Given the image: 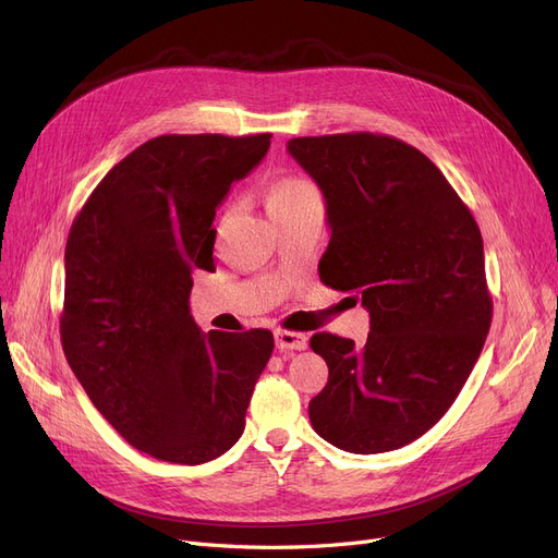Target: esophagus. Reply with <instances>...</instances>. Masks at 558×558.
<instances>
[{"instance_id": "obj_1", "label": "esophagus", "mask_w": 558, "mask_h": 558, "mask_svg": "<svg viewBox=\"0 0 558 558\" xmlns=\"http://www.w3.org/2000/svg\"><path fill=\"white\" fill-rule=\"evenodd\" d=\"M276 345L280 350H305L307 337L294 330H276Z\"/></svg>"}]
</instances>
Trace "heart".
Here are the masks:
<instances>
[{"label": "heart", "mask_w": 558, "mask_h": 558, "mask_svg": "<svg viewBox=\"0 0 558 558\" xmlns=\"http://www.w3.org/2000/svg\"><path fill=\"white\" fill-rule=\"evenodd\" d=\"M267 198H269L271 215H276L280 210L294 208V205L320 198V194H318L316 185L312 181L303 179V175H280V179H276L269 185Z\"/></svg>", "instance_id": "1"}]
</instances>
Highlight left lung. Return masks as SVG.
I'll return each instance as SVG.
<instances>
[{"label": "left lung", "mask_w": 558, "mask_h": 558, "mask_svg": "<svg viewBox=\"0 0 558 558\" xmlns=\"http://www.w3.org/2000/svg\"><path fill=\"white\" fill-rule=\"evenodd\" d=\"M287 149L328 203L320 280L371 314L364 345L310 339L330 371L312 427L345 452L398 450L444 418L484 348L493 301L480 226L441 169L398 137H294Z\"/></svg>", "instance_id": "left-lung-1"}]
</instances>
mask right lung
<instances>
[{
  "instance_id": "obj_1",
  "label": "right lung",
  "mask_w": 558,
  "mask_h": 558,
  "mask_svg": "<svg viewBox=\"0 0 558 558\" xmlns=\"http://www.w3.org/2000/svg\"><path fill=\"white\" fill-rule=\"evenodd\" d=\"M271 133L160 135L87 196L65 246L61 341L101 416L140 452L196 465L244 432L269 330L205 335L194 269H213L217 205L264 158Z\"/></svg>"
}]
</instances>
